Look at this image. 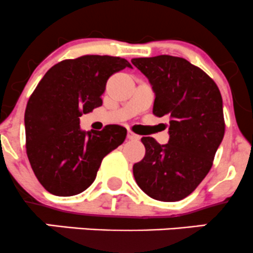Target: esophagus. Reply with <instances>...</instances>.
I'll return each mask as SVG.
<instances>
[{
  "instance_id": "obj_1",
  "label": "esophagus",
  "mask_w": 253,
  "mask_h": 253,
  "mask_svg": "<svg viewBox=\"0 0 253 253\" xmlns=\"http://www.w3.org/2000/svg\"><path fill=\"white\" fill-rule=\"evenodd\" d=\"M127 138H128V139H131V140H138V139H139V135L133 133L132 131H128V132H127Z\"/></svg>"
}]
</instances>
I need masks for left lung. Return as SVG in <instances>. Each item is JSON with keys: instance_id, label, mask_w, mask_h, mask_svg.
<instances>
[{"instance_id": "obj_1", "label": "left lung", "mask_w": 253, "mask_h": 253, "mask_svg": "<svg viewBox=\"0 0 253 253\" xmlns=\"http://www.w3.org/2000/svg\"><path fill=\"white\" fill-rule=\"evenodd\" d=\"M131 62L153 86L154 115L169 119L167 144L142 138L145 156L133 165L134 179L155 200L179 201L209 173L224 137L222 95L216 82L184 58L158 55Z\"/></svg>"}]
</instances>
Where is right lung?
<instances>
[{"instance_id":"right-lung-1","label":"right lung","mask_w":253,"mask_h":253,"mask_svg":"<svg viewBox=\"0 0 253 253\" xmlns=\"http://www.w3.org/2000/svg\"><path fill=\"white\" fill-rule=\"evenodd\" d=\"M132 68L110 55H82L49 69L25 109L26 154L39 182L53 195L82 193L94 182L102 160L124 143L127 131L109 125L100 132L80 128V116L103 104L113 74Z\"/></svg>"}]
</instances>
